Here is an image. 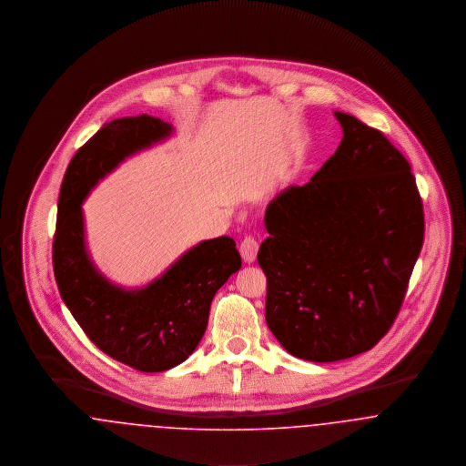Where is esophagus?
I'll return each mask as SVG.
<instances>
[{
	"mask_svg": "<svg viewBox=\"0 0 466 466\" xmlns=\"http://www.w3.org/2000/svg\"><path fill=\"white\" fill-rule=\"evenodd\" d=\"M258 250H259V242L254 237H245L244 240L240 242V254H242L245 263H254Z\"/></svg>",
	"mask_w": 466,
	"mask_h": 466,
	"instance_id": "1",
	"label": "esophagus"
}]
</instances>
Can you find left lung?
Segmentation results:
<instances>
[{"instance_id":"1","label":"left lung","mask_w":466,"mask_h":466,"mask_svg":"<svg viewBox=\"0 0 466 466\" xmlns=\"http://www.w3.org/2000/svg\"><path fill=\"white\" fill-rule=\"evenodd\" d=\"M343 138L310 182L267 208V324L299 360L370 350L392 326L424 240L422 199L405 156L375 127L335 112Z\"/></svg>"}]
</instances>
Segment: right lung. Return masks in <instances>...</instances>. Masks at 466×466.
<instances>
[{
    "instance_id": "obj_1",
    "label": "right lung",
    "mask_w": 466,
    "mask_h": 466,
    "mask_svg": "<svg viewBox=\"0 0 466 466\" xmlns=\"http://www.w3.org/2000/svg\"><path fill=\"white\" fill-rule=\"evenodd\" d=\"M170 131V124L146 114L103 124L66 168L52 244L56 282L75 320L105 354L140 371H165L193 354L207 329L214 294L242 267L229 237L193 247L138 291L112 286L91 265L84 247L82 199L127 154Z\"/></svg>"
}]
</instances>
